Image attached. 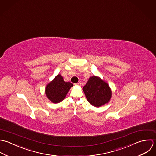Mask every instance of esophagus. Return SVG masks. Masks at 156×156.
I'll use <instances>...</instances> for the list:
<instances>
[{"label":"esophagus","instance_id":"esophagus-1","mask_svg":"<svg viewBox=\"0 0 156 156\" xmlns=\"http://www.w3.org/2000/svg\"><path fill=\"white\" fill-rule=\"evenodd\" d=\"M81 82H78V83L76 84V85H77V86H81Z\"/></svg>","mask_w":156,"mask_h":156}]
</instances>
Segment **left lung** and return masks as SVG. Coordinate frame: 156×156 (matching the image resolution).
<instances>
[{"mask_svg": "<svg viewBox=\"0 0 156 156\" xmlns=\"http://www.w3.org/2000/svg\"><path fill=\"white\" fill-rule=\"evenodd\" d=\"M83 90L89 103L96 107L108 103L112 96L108 84L96 76L90 77Z\"/></svg>", "mask_w": 156, "mask_h": 156, "instance_id": "left-lung-1", "label": "left lung"}]
</instances>
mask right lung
Segmentation results:
<instances>
[{
  "mask_svg": "<svg viewBox=\"0 0 156 156\" xmlns=\"http://www.w3.org/2000/svg\"><path fill=\"white\" fill-rule=\"evenodd\" d=\"M73 84L70 82H65L60 74L47 84L45 93L47 98L53 103H58L65 98Z\"/></svg>",
  "mask_w": 156,
  "mask_h": 156,
  "instance_id": "right-lung-1",
  "label": "right lung"
}]
</instances>
